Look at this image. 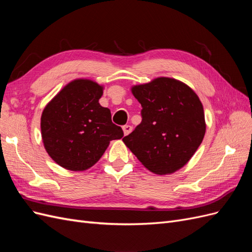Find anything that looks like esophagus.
Here are the masks:
<instances>
[{
	"label": "esophagus",
	"mask_w": 252,
	"mask_h": 252,
	"mask_svg": "<svg viewBox=\"0 0 252 252\" xmlns=\"http://www.w3.org/2000/svg\"><path fill=\"white\" fill-rule=\"evenodd\" d=\"M131 130H132V127L130 125H124L123 126V131H124L125 135H128L129 133L131 132Z\"/></svg>",
	"instance_id": "obj_1"
}]
</instances>
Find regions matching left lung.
Wrapping results in <instances>:
<instances>
[{
  "label": "left lung",
  "mask_w": 252,
  "mask_h": 252,
  "mask_svg": "<svg viewBox=\"0 0 252 252\" xmlns=\"http://www.w3.org/2000/svg\"><path fill=\"white\" fill-rule=\"evenodd\" d=\"M142 106V122L123 138L126 146L151 172L168 174L192 158L205 131L199 96L186 84L158 78L131 88Z\"/></svg>",
  "instance_id": "obj_1"
}]
</instances>
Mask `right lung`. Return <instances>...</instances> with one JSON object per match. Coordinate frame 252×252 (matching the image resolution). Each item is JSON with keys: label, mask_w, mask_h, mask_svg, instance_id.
Masks as SVG:
<instances>
[{"label": "right lung", "mask_w": 252, "mask_h": 252, "mask_svg": "<svg viewBox=\"0 0 252 252\" xmlns=\"http://www.w3.org/2000/svg\"><path fill=\"white\" fill-rule=\"evenodd\" d=\"M103 87L91 80H74L43 110L41 131L49 157L63 168L82 171L101 158L110 141L123 138L110 110L98 103Z\"/></svg>", "instance_id": "right-lung-1"}]
</instances>
